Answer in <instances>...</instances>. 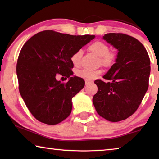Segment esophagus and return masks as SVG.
Wrapping results in <instances>:
<instances>
[{"mask_svg": "<svg viewBox=\"0 0 159 159\" xmlns=\"http://www.w3.org/2000/svg\"><path fill=\"white\" fill-rule=\"evenodd\" d=\"M91 82L90 81H89V80H85V85H88V84H90V83Z\"/></svg>", "mask_w": 159, "mask_h": 159, "instance_id": "obj_1", "label": "esophagus"}]
</instances>
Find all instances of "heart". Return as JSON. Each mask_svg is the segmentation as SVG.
Returning <instances> with one entry per match:
<instances>
[{
  "instance_id": "b5f03b06",
  "label": "heart",
  "mask_w": 159,
  "mask_h": 159,
  "mask_svg": "<svg viewBox=\"0 0 159 159\" xmlns=\"http://www.w3.org/2000/svg\"><path fill=\"white\" fill-rule=\"evenodd\" d=\"M89 49L100 57L102 64L104 66L110 67L115 63L116 55L113 52H109V48L106 43L102 41H95L89 46ZM82 50H79L71 56V61L74 65H78L80 62ZM101 70H92L83 69L77 72V76L86 80H92L101 74Z\"/></svg>"
}]
</instances>
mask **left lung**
Returning <instances> with one entry per match:
<instances>
[{
  "label": "left lung",
  "mask_w": 159,
  "mask_h": 159,
  "mask_svg": "<svg viewBox=\"0 0 159 159\" xmlns=\"http://www.w3.org/2000/svg\"><path fill=\"white\" fill-rule=\"evenodd\" d=\"M103 39L118 50L115 64L103 78L96 80L98 93L93 102L98 114L106 120H125L138 109L149 87L150 60L138 40L123 34L109 33Z\"/></svg>",
  "instance_id": "obj_1"
}]
</instances>
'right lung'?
<instances>
[{
  "label": "right lung",
  "instance_id": "1",
  "mask_svg": "<svg viewBox=\"0 0 159 159\" xmlns=\"http://www.w3.org/2000/svg\"><path fill=\"white\" fill-rule=\"evenodd\" d=\"M95 37L46 30L23 45L17 64L19 90L29 111L40 122L56 125L71 114V99L85 85L81 78L72 76L71 56ZM58 73L68 77V82L56 80Z\"/></svg>",
  "mask_w": 159,
  "mask_h": 159
}]
</instances>
